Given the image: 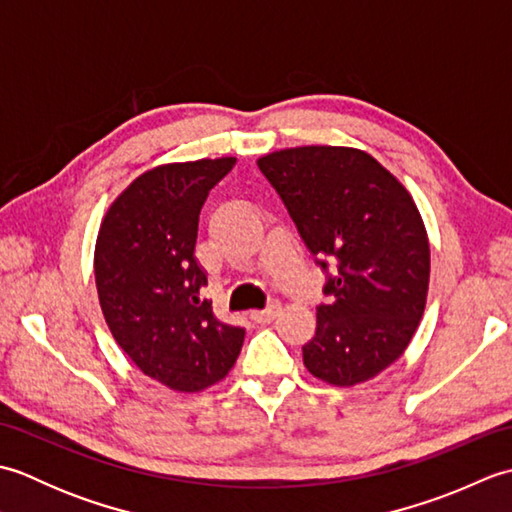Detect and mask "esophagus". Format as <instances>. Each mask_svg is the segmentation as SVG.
I'll list each match as a JSON object with an SVG mask.
<instances>
[{
    "label": "esophagus",
    "mask_w": 512,
    "mask_h": 512,
    "mask_svg": "<svg viewBox=\"0 0 512 512\" xmlns=\"http://www.w3.org/2000/svg\"><path fill=\"white\" fill-rule=\"evenodd\" d=\"M279 310H281L279 303H270L266 310H257V312L250 314V319H253L255 323H270V321L277 317Z\"/></svg>",
    "instance_id": "1"
}]
</instances>
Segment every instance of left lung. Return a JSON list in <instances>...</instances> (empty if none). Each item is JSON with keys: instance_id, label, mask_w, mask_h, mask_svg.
I'll use <instances>...</instances> for the list:
<instances>
[{"instance_id": "8db88e82", "label": "left lung", "mask_w": 512, "mask_h": 512, "mask_svg": "<svg viewBox=\"0 0 512 512\" xmlns=\"http://www.w3.org/2000/svg\"><path fill=\"white\" fill-rule=\"evenodd\" d=\"M312 255L336 266L303 345L308 372L334 387L378 376L407 350L427 306L431 250L394 173L363 149L303 145L257 160Z\"/></svg>"}]
</instances>
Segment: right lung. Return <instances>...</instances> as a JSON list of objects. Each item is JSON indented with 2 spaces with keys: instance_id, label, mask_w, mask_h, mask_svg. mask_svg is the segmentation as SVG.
Listing matches in <instances>:
<instances>
[{
  "instance_id": "add662e5",
  "label": "right lung",
  "mask_w": 512,
  "mask_h": 512,
  "mask_svg": "<svg viewBox=\"0 0 512 512\" xmlns=\"http://www.w3.org/2000/svg\"><path fill=\"white\" fill-rule=\"evenodd\" d=\"M237 158L158 165L118 193L94 246V279L107 328L145 376L180 394L231 372L244 330L215 319L195 259L206 195Z\"/></svg>"
}]
</instances>
